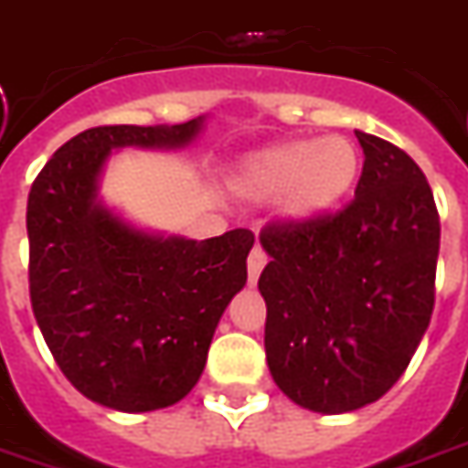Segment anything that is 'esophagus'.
I'll use <instances>...</instances> for the list:
<instances>
[{"mask_svg":"<svg viewBox=\"0 0 468 468\" xmlns=\"http://www.w3.org/2000/svg\"><path fill=\"white\" fill-rule=\"evenodd\" d=\"M263 266H266V253L256 246L253 250H250V256H248V284H250V287H256V282H259Z\"/></svg>","mask_w":468,"mask_h":468,"instance_id":"esophagus-1","label":"esophagus"}]
</instances>
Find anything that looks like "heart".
<instances>
[{
    "label": "heart",
    "instance_id": "heart-1",
    "mask_svg": "<svg viewBox=\"0 0 468 468\" xmlns=\"http://www.w3.org/2000/svg\"><path fill=\"white\" fill-rule=\"evenodd\" d=\"M361 154L346 135L320 141H284L248 154L233 171L230 186L246 202H274L289 225L320 220L354 192Z\"/></svg>",
    "mask_w": 468,
    "mask_h": 468
}]
</instances>
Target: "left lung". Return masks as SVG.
<instances>
[{"label":"left lung","instance_id":"obj_1","mask_svg":"<svg viewBox=\"0 0 468 468\" xmlns=\"http://www.w3.org/2000/svg\"><path fill=\"white\" fill-rule=\"evenodd\" d=\"M356 138L364 171L354 202L261 233L269 371L294 405L323 415L354 412L392 389L435 302L433 192L405 151L361 130Z\"/></svg>","mask_w":468,"mask_h":468}]
</instances>
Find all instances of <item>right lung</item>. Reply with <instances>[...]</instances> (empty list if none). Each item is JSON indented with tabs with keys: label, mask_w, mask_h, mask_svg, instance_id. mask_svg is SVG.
<instances>
[{
	"label": "right lung",
	"mask_w": 468,
	"mask_h": 468,
	"mask_svg": "<svg viewBox=\"0 0 468 468\" xmlns=\"http://www.w3.org/2000/svg\"><path fill=\"white\" fill-rule=\"evenodd\" d=\"M181 125L91 127L63 143L27 197L30 302L66 379L120 412L171 408L199 381L215 327L246 287L250 230L192 240L141 228L104 202L112 151H179Z\"/></svg>",
	"instance_id": "obj_1"
}]
</instances>
